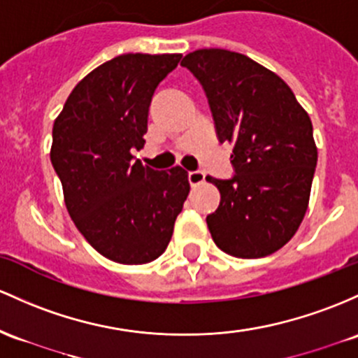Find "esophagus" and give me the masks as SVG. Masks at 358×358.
Wrapping results in <instances>:
<instances>
[{"mask_svg":"<svg viewBox=\"0 0 358 358\" xmlns=\"http://www.w3.org/2000/svg\"><path fill=\"white\" fill-rule=\"evenodd\" d=\"M203 180H206V175L202 171H190L188 173V182H190L192 187L202 185Z\"/></svg>","mask_w":358,"mask_h":358,"instance_id":"esophagus-1","label":"esophagus"}]
</instances>
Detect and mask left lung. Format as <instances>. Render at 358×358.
<instances>
[{
	"instance_id": "1",
	"label": "left lung",
	"mask_w": 358,
	"mask_h": 358,
	"mask_svg": "<svg viewBox=\"0 0 358 358\" xmlns=\"http://www.w3.org/2000/svg\"><path fill=\"white\" fill-rule=\"evenodd\" d=\"M202 83L221 143L233 146L231 180L207 176L221 203L207 227L224 253L262 258L287 245L309 206L317 148L292 90L245 54L199 49L182 61Z\"/></svg>"
}]
</instances>
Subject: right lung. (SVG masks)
I'll use <instances>...</instances> for the list:
<instances>
[{"instance_id": "add662e5", "label": "right lung", "mask_w": 358, "mask_h": 358, "mask_svg": "<svg viewBox=\"0 0 358 358\" xmlns=\"http://www.w3.org/2000/svg\"><path fill=\"white\" fill-rule=\"evenodd\" d=\"M182 54H122L88 73L54 120L50 161L71 219L108 260L144 265L166 250L190 192L182 166L132 161L159 81Z\"/></svg>"}]
</instances>
